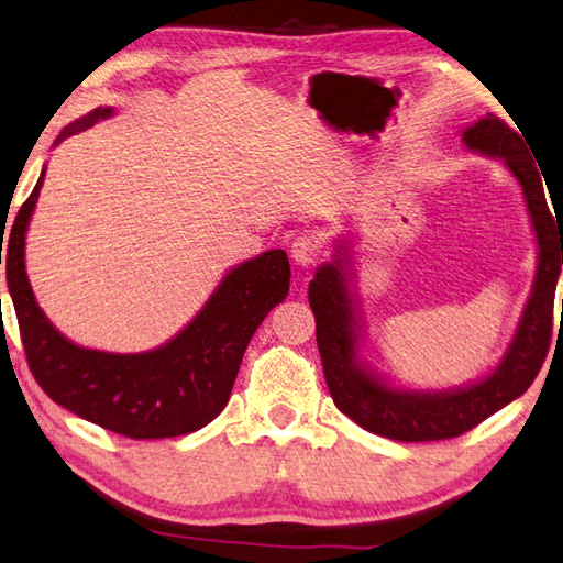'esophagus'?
Returning <instances> with one entry per match:
<instances>
[{
    "mask_svg": "<svg viewBox=\"0 0 563 563\" xmlns=\"http://www.w3.org/2000/svg\"><path fill=\"white\" fill-rule=\"evenodd\" d=\"M322 256V246H319V241L310 234H302L292 241V261L297 263L300 268H310Z\"/></svg>",
    "mask_w": 563,
    "mask_h": 563,
    "instance_id": "esophagus-1",
    "label": "esophagus"
}]
</instances>
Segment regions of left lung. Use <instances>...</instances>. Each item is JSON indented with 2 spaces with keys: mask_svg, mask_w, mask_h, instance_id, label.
<instances>
[{
  "mask_svg": "<svg viewBox=\"0 0 563 563\" xmlns=\"http://www.w3.org/2000/svg\"><path fill=\"white\" fill-rule=\"evenodd\" d=\"M471 151L498 156L517 183L537 231V278L517 334L488 378L451 393H407L378 383L356 363V322L351 312L341 261L327 263L310 283L317 346L334 405L366 432L395 442H442L488 420L530 388L547 358L554 327V292L563 263V224L547 205L544 183L522 136L503 119L488 114L464 131Z\"/></svg>",
  "mask_w": 563,
  "mask_h": 563,
  "instance_id": "obj_1",
  "label": "left lung"
}]
</instances>
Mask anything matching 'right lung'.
Instances as JSON below:
<instances>
[{
    "instance_id": "1",
    "label": "right lung",
    "mask_w": 563,
    "mask_h": 563,
    "mask_svg": "<svg viewBox=\"0 0 563 563\" xmlns=\"http://www.w3.org/2000/svg\"><path fill=\"white\" fill-rule=\"evenodd\" d=\"M112 109H95L63 131L92 126ZM43 175L21 205L7 244V283L21 344L33 378L65 410L129 439L190 434L224 410L249 341L290 290V263L273 249L241 263L209 297L183 332L146 354H107L75 346L48 322L33 300L24 268V241ZM0 239V263H2Z\"/></svg>"
}]
</instances>
